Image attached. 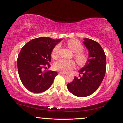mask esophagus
Instances as JSON below:
<instances>
[{
  "mask_svg": "<svg viewBox=\"0 0 123 123\" xmlns=\"http://www.w3.org/2000/svg\"><path fill=\"white\" fill-rule=\"evenodd\" d=\"M59 74H65L66 73H65V72H59Z\"/></svg>",
  "mask_w": 123,
  "mask_h": 123,
  "instance_id": "obj_1",
  "label": "esophagus"
}]
</instances>
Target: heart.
<instances>
[{
    "mask_svg": "<svg viewBox=\"0 0 123 123\" xmlns=\"http://www.w3.org/2000/svg\"><path fill=\"white\" fill-rule=\"evenodd\" d=\"M67 46L72 51L74 52V57L78 65L82 66L85 65L88 61V57L85 54L81 52L83 49L82 43L78 40H70L67 42ZM59 45H56L53 48L51 56L53 58H56L58 56ZM75 67V62L73 60H67L64 59H60L55 62L54 68L56 70L64 72H67L72 69Z\"/></svg>",
    "mask_w": 123,
    "mask_h": 123,
    "instance_id": "1",
    "label": "heart"
}]
</instances>
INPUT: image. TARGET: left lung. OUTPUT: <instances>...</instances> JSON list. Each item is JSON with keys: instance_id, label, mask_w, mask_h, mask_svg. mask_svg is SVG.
Listing matches in <instances>:
<instances>
[{"instance_id": "obj_1", "label": "left lung", "mask_w": 123, "mask_h": 123, "mask_svg": "<svg viewBox=\"0 0 123 123\" xmlns=\"http://www.w3.org/2000/svg\"><path fill=\"white\" fill-rule=\"evenodd\" d=\"M83 40L88 50V61L78 71L80 78L75 77L73 81L67 84L70 93L80 97L90 96L98 89L105 75L106 66V57L101 45L90 38Z\"/></svg>"}]
</instances>
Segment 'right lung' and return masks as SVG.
Here are the masks:
<instances>
[{"mask_svg":"<svg viewBox=\"0 0 123 123\" xmlns=\"http://www.w3.org/2000/svg\"><path fill=\"white\" fill-rule=\"evenodd\" d=\"M62 40L36 38L22 48L17 59L18 71L22 83L28 91L41 93L51 87L58 73L51 70L43 72V68L50 67L51 52Z\"/></svg>","mask_w":123,"mask_h":123,"instance_id":"add662e5","label":"right lung"}]
</instances>
